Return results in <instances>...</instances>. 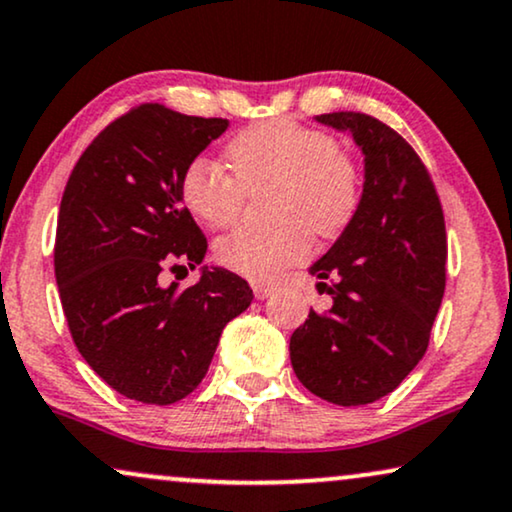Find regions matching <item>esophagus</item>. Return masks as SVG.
I'll use <instances>...</instances> for the list:
<instances>
[{"instance_id": "obj_1", "label": "esophagus", "mask_w": 512, "mask_h": 512, "mask_svg": "<svg viewBox=\"0 0 512 512\" xmlns=\"http://www.w3.org/2000/svg\"><path fill=\"white\" fill-rule=\"evenodd\" d=\"M252 290H255L257 300H267V297L274 295L276 288L269 286V283H255V286H252Z\"/></svg>"}]
</instances>
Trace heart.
<instances>
[{"instance_id":"obj_1","label":"heart","mask_w":512,"mask_h":512,"mask_svg":"<svg viewBox=\"0 0 512 512\" xmlns=\"http://www.w3.org/2000/svg\"><path fill=\"white\" fill-rule=\"evenodd\" d=\"M231 174L208 158H196L181 174V200L198 222L224 229L238 217L245 191L278 186L276 231L236 229L215 245L224 269L250 281H274L312 250L309 231L335 238L361 203V174L338 151L333 137L290 120H264L243 129L226 146Z\"/></svg>"}]
</instances>
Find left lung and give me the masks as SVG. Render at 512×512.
Returning <instances> with one entry per match:
<instances>
[{"label": "left lung", "instance_id": "8db88e82", "mask_svg": "<svg viewBox=\"0 0 512 512\" xmlns=\"http://www.w3.org/2000/svg\"><path fill=\"white\" fill-rule=\"evenodd\" d=\"M314 120L352 134L364 186L357 215L309 267L333 302L309 309L290 361L316 397L361 406L399 387L428 349L446 283L444 215L428 170L394 129L364 113Z\"/></svg>", "mask_w": 512, "mask_h": 512}]
</instances>
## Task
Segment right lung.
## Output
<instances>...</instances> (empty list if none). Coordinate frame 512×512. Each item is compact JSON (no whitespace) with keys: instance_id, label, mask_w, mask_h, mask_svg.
Segmentation results:
<instances>
[{"instance_id":"right-lung-1","label":"right lung","mask_w":512,"mask_h":512,"mask_svg":"<svg viewBox=\"0 0 512 512\" xmlns=\"http://www.w3.org/2000/svg\"><path fill=\"white\" fill-rule=\"evenodd\" d=\"M226 129L229 120L146 103L103 129L63 191L54 269L75 347L141 404H174L196 390L224 326L252 302L245 278L208 264L196 286L163 283L165 269L205 260L181 174Z\"/></svg>"}]
</instances>
